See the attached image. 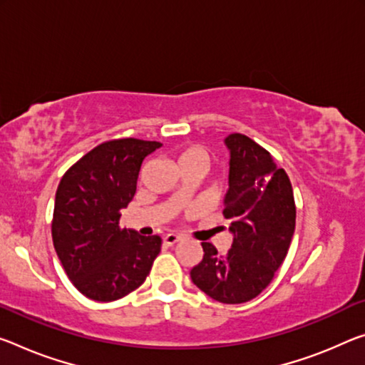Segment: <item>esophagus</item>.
I'll return each instance as SVG.
<instances>
[{"label":"esophagus","mask_w":365,"mask_h":365,"mask_svg":"<svg viewBox=\"0 0 365 365\" xmlns=\"http://www.w3.org/2000/svg\"><path fill=\"white\" fill-rule=\"evenodd\" d=\"M177 242H180V235H177V234H167L165 237H164V244L165 245H175Z\"/></svg>","instance_id":"esophagus-1"}]
</instances>
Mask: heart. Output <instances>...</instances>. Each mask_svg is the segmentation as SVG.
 Wrapping results in <instances>:
<instances>
[{
  "label": "heart",
  "mask_w": 365,
  "mask_h": 365,
  "mask_svg": "<svg viewBox=\"0 0 365 365\" xmlns=\"http://www.w3.org/2000/svg\"><path fill=\"white\" fill-rule=\"evenodd\" d=\"M178 165H183V164H201L207 167L210 164V151L205 146H200V144H196V146H190L187 149H183V151L178 154Z\"/></svg>",
  "instance_id": "b5f03b06"
}]
</instances>
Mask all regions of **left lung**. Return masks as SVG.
<instances>
[{"label":"left lung","mask_w":365,"mask_h":365,"mask_svg":"<svg viewBox=\"0 0 365 365\" xmlns=\"http://www.w3.org/2000/svg\"><path fill=\"white\" fill-rule=\"evenodd\" d=\"M225 146L230 169L222 214L230 221L232 247L219 255L203 242V259L190 276L217 302L244 304L268 287L284 262L296 229V203L286 170L277 169L264 148L240 133L225 138Z\"/></svg>","instance_id":"obj_1"}]
</instances>
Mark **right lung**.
I'll list each match as a JSON object with an SVG mask.
<instances>
[{"label": "right lung", "instance_id": "obj_1", "mask_svg": "<svg viewBox=\"0 0 365 365\" xmlns=\"http://www.w3.org/2000/svg\"><path fill=\"white\" fill-rule=\"evenodd\" d=\"M162 144L136 138L106 141L69 167L58 185L51 237L74 287L112 302L140 287L159 255V235L120 227L121 210L136 193L146 155Z\"/></svg>", "mask_w": 365, "mask_h": 365}]
</instances>
